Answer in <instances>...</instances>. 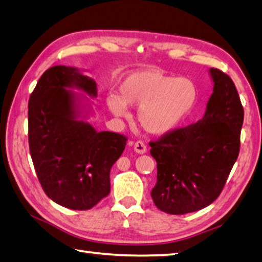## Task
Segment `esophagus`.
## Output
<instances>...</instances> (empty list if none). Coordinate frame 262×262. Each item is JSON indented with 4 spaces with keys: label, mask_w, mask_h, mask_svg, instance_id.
Here are the masks:
<instances>
[{
    "label": "esophagus",
    "mask_w": 262,
    "mask_h": 262,
    "mask_svg": "<svg viewBox=\"0 0 262 262\" xmlns=\"http://www.w3.org/2000/svg\"><path fill=\"white\" fill-rule=\"evenodd\" d=\"M134 150L137 152V154L143 155L146 152V145H145L144 142L137 141V142H135V144H134Z\"/></svg>",
    "instance_id": "1"
}]
</instances>
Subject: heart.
<instances>
[{"instance_id": "1", "label": "heart", "mask_w": 262, "mask_h": 262, "mask_svg": "<svg viewBox=\"0 0 262 262\" xmlns=\"http://www.w3.org/2000/svg\"><path fill=\"white\" fill-rule=\"evenodd\" d=\"M197 97V87L190 79L140 71L127 75L119 83L117 95H108L106 104L120 117L127 115L126 105L140 106L141 126L154 134H165L190 115Z\"/></svg>"}]
</instances>
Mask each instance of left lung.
<instances>
[{
  "mask_svg": "<svg viewBox=\"0 0 262 262\" xmlns=\"http://www.w3.org/2000/svg\"><path fill=\"white\" fill-rule=\"evenodd\" d=\"M213 94L205 116L150 141L157 161L155 205L168 214L196 212L220 196L241 147L244 108L227 73L211 69Z\"/></svg>",
  "mask_w": 262,
  "mask_h": 262,
  "instance_id": "8db88e82",
  "label": "left lung"
}]
</instances>
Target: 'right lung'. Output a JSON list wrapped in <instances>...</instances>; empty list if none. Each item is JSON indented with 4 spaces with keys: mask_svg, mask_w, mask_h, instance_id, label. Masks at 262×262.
I'll list each match as a JSON object with an SVG mask.
<instances>
[{
    "mask_svg": "<svg viewBox=\"0 0 262 262\" xmlns=\"http://www.w3.org/2000/svg\"><path fill=\"white\" fill-rule=\"evenodd\" d=\"M65 87L97 95L95 80L73 68L47 70L28 101V145L47 196L70 210H90L110 193V170L128 139L77 120Z\"/></svg>",
    "mask_w": 262,
    "mask_h": 262,
    "instance_id": "obj_1",
    "label": "right lung"
}]
</instances>
